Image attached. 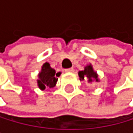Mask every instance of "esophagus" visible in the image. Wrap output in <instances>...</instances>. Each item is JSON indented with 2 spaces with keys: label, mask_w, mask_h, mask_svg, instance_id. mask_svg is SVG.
<instances>
[{
  "label": "esophagus",
  "mask_w": 133,
  "mask_h": 133,
  "mask_svg": "<svg viewBox=\"0 0 133 133\" xmlns=\"http://www.w3.org/2000/svg\"><path fill=\"white\" fill-rule=\"evenodd\" d=\"M66 72H69V73H71V72H74V69L73 68H68V69L65 70Z\"/></svg>",
  "instance_id": "34e87169"
}]
</instances>
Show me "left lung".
Instances as JSON below:
<instances>
[{
	"label": "left lung",
	"instance_id": "obj_1",
	"mask_svg": "<svg viewBox=\"0 0 133 133\" xmlns=\"http://www.w3.org/2000/svg\"><path fill=\"white\" fill-rule=\"evenodd\" d=\"M78 76L80 81H87V83H93V82H99L100 79L98 77V74L97 71L93 69L92 65L90 63L84 67V70L78 71Z\"/></svg>",
	"mask_w": 133,
	"mask_h": 133
}]
</instances>
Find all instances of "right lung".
<instances>
[{
    "mask_svg": "<svg viewBox=\"0 0 133 133\" xmlns=\"http://www.w3.org/2000/svg\"><path fill=\"white\" fill-rule=\"evenodd\" d=\"M61 74L62 72H56V70L51 68L48 62H45L37 75L38 79L36 82L39 89L43 91L46 89V87L53 88Z\"/></svg>",
    "mask_w": 133,
    "mask_h": 133,
    "instance_id": "right-lung-1",
    "label": "right lung"
}]
</instances>
